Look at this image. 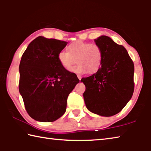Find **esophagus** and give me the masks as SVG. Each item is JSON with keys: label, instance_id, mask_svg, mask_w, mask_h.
I'll list each match as a JSON object with an SVG mask.
<instances>
[{"label": "esophagus", "instance_id": "obj_1", "mask_svg": "<svg viewBox=\"0 0 151 151\" xmlns=\"http://www.w3.org/2000/svg\"><path fill=\"white\" fill-rule=\"evenodd\" d=\"M77 77H78V78L79 79V80H80V81L81 80V78H82V77H81V75H77Z\"/></svg>", "mask_w": 151, "mask_h": 151}]
</instances>
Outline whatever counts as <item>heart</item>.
Segmentation results:
<instances>
[{
  "mask_svg": "<svg viewBox=\"0 0 151 151\" xmlns=\"http://www.w3.org/2000/svg\"><path fill=\"white\" fill-rule=\"evenodd\" d=\"M68 51L61 50L58 55L60 65L66 70H70L75 63L78 64L71 71L77 74L93 73L98 70L103 60V52L99 45L76 40L68 47Z\"/></svg>",
  "mask_w": 151,
  "mask_h": 151,
  "instance_id": "1",
  "label": "heart"
}]
</instances>
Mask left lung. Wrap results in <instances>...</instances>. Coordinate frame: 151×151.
Wrapping results in <instances>:
<instances>
[{"mask_svg":"<svg viewBox=\"0 0 151 151\" xmlns=\"http://www.w3.org/2000/svg\"><path fill=\"white\" fill-rule=\"evenodd\" d=\"M103 52L101 66L96 73L83 78L86 108L94 114L111 116L121 112L134 92V63L123 46L101 36L94 40Z\"/></svg>","mask_w":151,"mask_h":151,"instance_id":"obj_1","label":"left lung"}]
</instances>
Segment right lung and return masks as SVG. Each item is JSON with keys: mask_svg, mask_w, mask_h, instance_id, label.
<instances>
[{"mask_svg": "<svg viewBox=\"0 0 151 151\" xmlns=\"http://www.w3.org/2000/svg\"><path fill=\"white\" fill-rule=\"evenodd\" d=\"M67 42L39 37L30 43L19 65V92L28 114L40 122H53L66 111L68 94L79 79L58 59Z\"/></svg>", "mask_w": 151, "mask_h": 151, "instance_id": "right-lung-1", "label": "right lung"}]
</instances>
